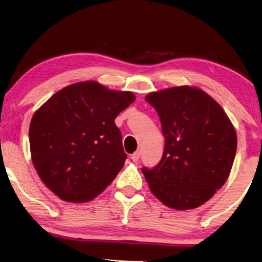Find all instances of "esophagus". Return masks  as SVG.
<instances>
[{
  "mask_svg": "<svg viewBox=\"0 0 262 262\" xmlns=\"http://www.w3.org/2000/svg\"><path fill=\"white\" fill-rule=\"evenodd\" d=\"M139 158H140V151H136L135 154H132L131 156V159L134 160V162H138Z\"/></svg>",
  "mask_w": 262,
  "mask_h": 262,
  "instance_id": "obj_1",
  "label": "esophagus"
}]
</instances>
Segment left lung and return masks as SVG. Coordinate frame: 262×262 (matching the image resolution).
<instances>
[{
  "mask_svg": "<svg viewBox=\"0 0 262 262\" xmlns=\"http://www.w3.org/2000/svg\"><path fill=\"white\" fill-rule=\"evenodd\" d=\"M165 138L155 167H143L151 192L164 205L185 211L211 199L231 172L236 135L227 115L206 92L176 86L152 92Z\"/></svg>",
  "mask_w": 262,
  "mask_h": 262,
  "instance_id": "left-lung-1",
  "label": "left lung"
}]
</instances>
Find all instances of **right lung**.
<instances>
[{
    "label": "right lung",
    "instance_id": "right-lung-1",
    "mask_svg": "<svg viewBox=\"0 0 262 262\" xmlns=\"http://www.w3.org/2000/svg\"><path fill=\"white\" fill-rule=\"evenodd\" d=\"M135 99L132 92L88 80L56 92L35 112L31 159L50 191L85 203L112 183L127 158L115 119Z\"/></svg>",
    "mask_w": 262,
    "mask_h": 262
}]
</instances>
